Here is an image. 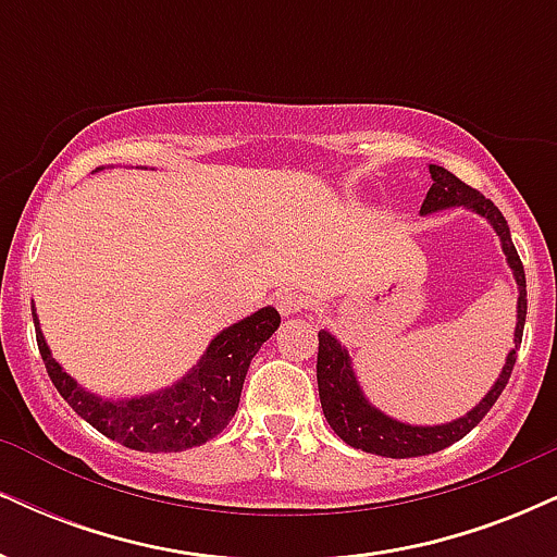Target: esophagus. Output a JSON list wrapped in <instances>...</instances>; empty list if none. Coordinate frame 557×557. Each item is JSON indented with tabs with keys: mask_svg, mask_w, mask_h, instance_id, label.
Instances as JSON below:
<instances>
[{
	"mask_svg": "<svg viewBox=\"0 0 557 557\" xmlns=\"http://www.w3.org/2000/svg\"><path fill=\"white\" fill-rule=\"evenodd\" d=\"M309 296L306 293H300L298 287H285V290H280L277 296H274V306H277V311L283 317L287 314H298V311L309 309Z\"/></svg>",
	"mask_w": 557,
	"mask_h": 557,
	"instance_id": "obj_1",
	"label": "esophagus"
}]
</instances>
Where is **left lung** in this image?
<instances>
[{"label": "left lung", "instance_id": "1", "mask_svg": "<svg viewBox=\"0 0 557 557\" xmlns=\"http://www.w3.org/2000/svg\"><path fill=\"white\" fill-rule=\"evenodd\" d=\"M432 175V188L426 190L424 203H421V214L440 212V209L450 207H466L471 212L482 214L484 220L495 227V233L500 235L503 251L508 257L510 270H513L516 283H519V322H516V335L508 359L497 382L492 389L484 395L482 403L476 408H471L469 413L461 419L450 421V424L440 426H411L403 424L385 417L382 411L363 398L359 382H356L354 367H350L348 354L341 343L335 341V335L330 332H319V354H317V385H319V400H322L324 419L330 421V426L335 430L337 437L343 443L363 453H374V456L385 458H417V456H430V453L443 450V447L458 443L466 437L474 426L487 417V411L495 406V400L500 398V393L508 385L510 372H513L516 363V350H519L521 337H523V322H527V274H523V264L516 251L513 240H510L508 222L500 209L479 194L476 188L458 181L453 172L437 164H430Z\"/></svg>", "mask_w": 557, "mask_h": 557}]
</instances>
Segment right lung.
I'll return each instance as SVG.
<instances>
[{
	"instance_id": "1",
	"label": "right lung",
	"mask_w": 557,
	"mask_h": 557,
	"mask_svg": "<svg viewBox=\"0 0 557 557\" xmlns=\"http://www.w3.org/2000/svg\"><path fill=\"white\" fill-rule=\"evenodd\" d=\"M36 324V343L57 393L65 398L81 419L104 437L117 440L131 450L177 453L207 443L220 434L235 417L243 380L261 343L280 327L277 309L267 306L233 327L222 330L209 343L201 361L181 382L159 393L127 400H104L83 389L78 382L49 354L47 341Z\"/></svg>"
}]
</instances>
